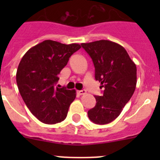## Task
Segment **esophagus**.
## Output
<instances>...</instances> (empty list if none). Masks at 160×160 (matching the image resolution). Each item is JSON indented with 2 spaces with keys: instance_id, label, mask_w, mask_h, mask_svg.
I'll return each mask as SVG.
<instances>
[{
  "instance_id": "esophagus-1",
  "label": "esophagus",
  "mask_w": 160,
  "mask_h": 160,
  "mask_svg": "<svg viewBox=\"0 0 160 160\" xmlns=\"http://www.w3.org/2000/svg\"><path fill=\"white\" fill-rule=\"evenodd\" d=\"M87 93V91H86V90H78V94H80V95H82V94H85Z\"/></svg>"
}]
</instances>
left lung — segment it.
Returning a JSON list of instances; mask_svg holds the SVG:
<instances>
[{
	"mask_svg": "<svg viewBox=\"0 0 160 160\" xmlns=\"http://www.w3.org/2000/svg\"><path fill=\"white\" fill-rule=\"evenodd\" d=\"M81 46L92 59L94 77L104 88L102 95L95 96L96 105L88 111V117L96 124H107L119 115L135 92L136 66L115 42L100 40Z\"/></svg>",
	"mask_w": 160,
	"mask_h": 160,
	"instance_id": "8db88e82",
	"label": "left lung"
}]
</instances>
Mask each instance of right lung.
<instances>
[{"label":"right lung","instance_id":"add662e5","mask_svg":"<svg viewBox=\"0 0 160 160\" xmlns=\"http://www.w3.org/2000/svg\"><path fill=\"white\" fill-rule=\"evenodd\" d=\"M80 48L79 44L46 40L29 49L20 62L16 74L18 90L30 112L41 122L54 124L67 116L76 91L55 85L70 56Z\"/></svg>","mask_w":160,"mask_h":160}]
</instances>
